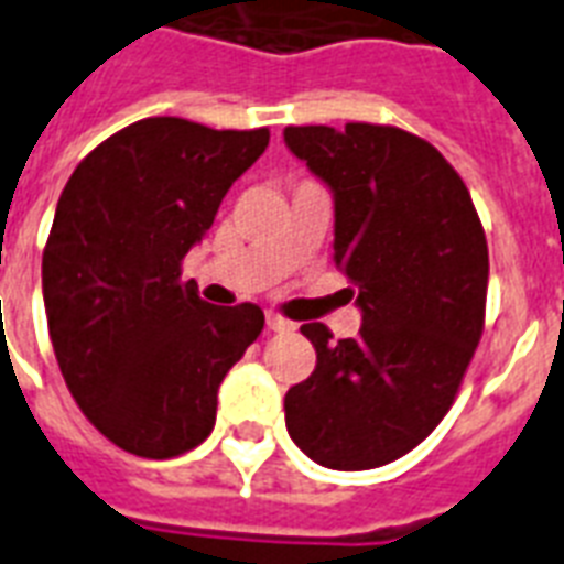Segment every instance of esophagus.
Segmentation results:
<instances>
[{"instance_id":"34e87169","label":"esophagus","mask_w":564,"mask_h":564,"mask_svg":"<svg viewBox=\"0 0 564 564\" xmlns=\"http://www.w3.org/2000/svg\"><path fill=\"white\" fill-rule=\"evenodd\" d=\"M264 321H268V329H270V332H291V329H294V323L285 321L282 314L268 312V317H264Z\"/></svg>"}]
</instances>
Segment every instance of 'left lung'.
I'll list each match as a JSON object with an SVG mask.
<instances>
[{
  "label": "left lung",
  "mask_w": 564,
  "mask_h": 564,
  "mask_svg": "<svg viewBox=\"0 0 564 564\" xmlns=\"http://www.w3.org/2000/svg\"><path fill=\"white\" fill-rule=\"evenodd\" d=\"M285 143L329 185L332 259L361 308L356 338L300 326L317 368L285 394L288 435L323 468H379L456 400L486 323V232L459 173L417 134L288 126Z\"/></svg>",
  "instance_id": "obj_1"
}]
</instances>
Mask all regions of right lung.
<instances>
[{
	"label": "right lung",
	"mask_w": 564,
	"mask_h": 564,
	"mask_svg": "<svg viewBox=\"0 0 564 564\" xmlns=\"http://www.w3.org/2000/svg\"><path fill=\"white\" fill-rule=\"evenodd\" d=\"M268 141V129L147 117L61 191L43 250L50 338L78 409L126 453L173 459L203 444L223 377L264 329L259 305L199 300L182 259Z\"/></svg>",
	"instance_id": "1"
}]
</instances>
